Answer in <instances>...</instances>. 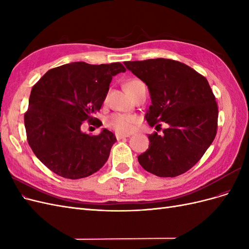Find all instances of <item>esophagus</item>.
<instances>
[{"label": "esophagus", "instance_id": "obj_1", "mask_svg": "<svg viewBox=\"0 0 249 249\" xmlns=\"http://www.w3.org/2000/svg\"><path fill=\"white\" fill-rule=\"evenodd\" d=\"M115 136H116V139H117V140H120V139H124V138L130 137V135H125V134H119V133H116V134H115Z\"/></svg>", "mask_w": 249, "mask_h": 249}]
</instances>
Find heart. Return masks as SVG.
I'll return each instance as SVG.
<instances>
[{"label":"heart","mask_w":249,"mask_h":249,"mask_svg":"<svg viewBox=\"0 0 249 249\" xmlns=\"http://www.w3.org/2000/svg\"><path fill=\"white\" fill-rule=\"evenodd\" d=\"M139 80L134 79L129 81L125 84L126 91L130 93L131 88L136 84ZM139 124V117L133 114H123V113H114L111 114L106 119V125L109 129L114 130L116 133L119 134H130Z\"/></svg>","instance_id":"obj_1"}]
</instances>
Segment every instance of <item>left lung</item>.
<instances>
[{
    "mask_svg": "<svg viewBox=\"0 0 249 249\" xmlns=\"http://www.w3.org/2000/svg\"><path fill=\"white\" fill-rule=\"evenodd\" d=\"M124 65L148 87V124L169 125L162 136L157 132L148 135V149L138 156L140 165L157 177L183 175L200 160L217 133L218 107L207 79L171 59L125 61Z\"/></svg>",
    "mask_w": 249,
    "mask_h": 249,
    "instance_id": "left-lung-1",
    "label": "left lung"
}]
</instances>
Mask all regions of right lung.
Here are the masks:
<instances>
[{
	"label": "right lung",
	"instance_id": "right-lung-1",
	"mask_svg": "<svg viewBox=\"0 0 249 249\" xmlns=\"http://www.w3.org/2000/svg\"><path fill=\"white\" fill-rule=\"evenodd\" d=\"M119 63L72 62L43 74L31 90L25 113L27 140L33 153L56 175L71 179L91 176L107 162L114 134L104 129L91 136L81 131L94 123L112 77L124 72Z\"/></svg>",
	"mask_w": 249,
	"mask_h": 249
}]
</instances>
